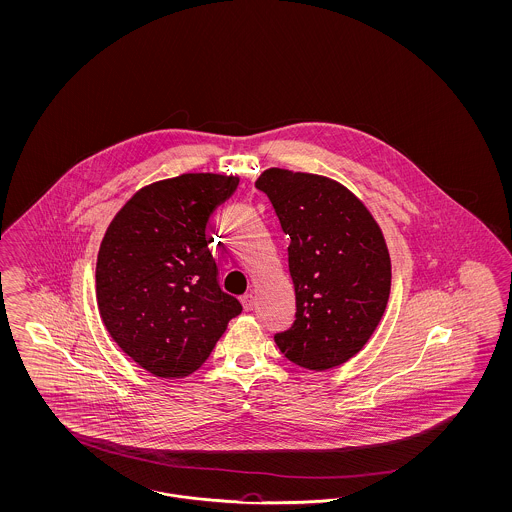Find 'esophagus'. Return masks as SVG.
Returning <instances> with one entry per match:
<instances>
[{"mask_svg":"<svg viewBox=\"0 0 512 512\" xmlns=\"http://www.w3.org/2000/svg\"><path fill=\"white\" fill-rule=\"evenodd\" d=\"M242 306H244V310L251 311L253 308H255V298H253V295L249 293V295H244L242 298Z\"/></svg>","mask_w":512,"mask_h":512,"instance_id":"esophagus-1","label":"esophagus"}]
</instances>
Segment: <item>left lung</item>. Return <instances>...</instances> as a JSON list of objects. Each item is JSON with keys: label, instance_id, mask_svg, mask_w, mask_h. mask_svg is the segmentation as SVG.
<instances>
[{"label": "left lung", "instance_id": "left-lung-1", "mask_svg": "<svg viewBox=\"0 0 512 512\" xmlns=\"http://www.w3.org/2000/svg\"><path fill=\"white\" fill-rule=\"evenodd\" d=\"M255 186L291 238L296 319L274 340L300 368H336L368 343L387 308L385 236L362 201L326 176L268 169Z\"/></svg>", "mask_w": 512, "mask_h": 512}]
</instances>
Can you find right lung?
Wrapping results in <instances>:
<instances>
[{
    "instance_id": "1",
    "label": "right lung",
    "mask_w": 512,
    "mask_h": 512,
    "mask_svg": "<svg viewBox=\"0 0 512 512\" xmlns=\"http://www.w3.org/2000/svg\"><path fill=\"white\" fill-rule=\"evenodd\" d=\"M236 176L187 172L139 189L110 221L95 296L110 338L140 368L180 379L210 357L242 304L221 291L206 225Z\"/></svg>"
}]
</instances>
